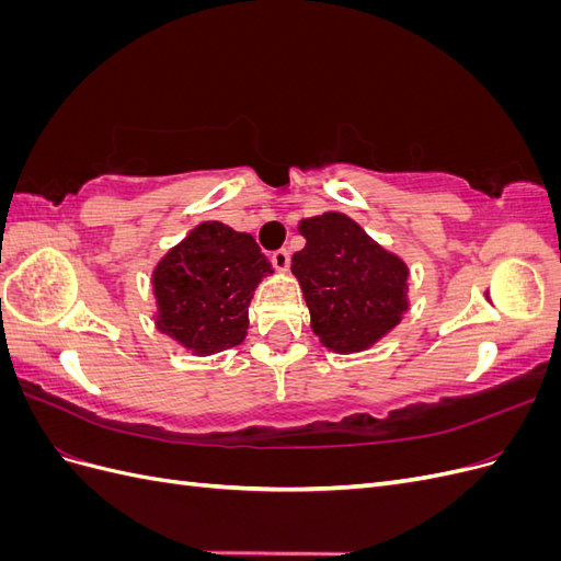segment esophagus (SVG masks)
Segmentation results:
<instances>
[{"instance_id":"esophagus-1","label":"esophagus","mask_w":561,"mask_h":561,"mask_svg":"<svg viewBox=\"0 0 561 561\" xmlns=\"http://www.w3.org/2000/svg\"><path fill=\"white\" fill-rule=\"evenodd\" d=\"M271 264H274L278 271H287L290 268V252H287L285 248L276 250L274 254H271Z\"/></svg>"}]
</instances>
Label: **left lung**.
<instances>
[{
    "label": "left lung",
    "mask_w": 561,
    "mask_h": 561,
    "mask_svg": "<svg viewBox=\"0 0 561 561\" xmlns=\"http://www.w3.org/2000/svg\"><path fill=\"white\" fill-rule=\"evenodd\" d=\"M307 239L293 254V274L311 313V330L334 353L375 346L410 309V268L344 213L299 222Z\"/></svg>",
    "instance_id": "obj_1"
}]
</instances>
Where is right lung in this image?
I'll return each mask as SVG.
<instances>
[{
	"label": "right lung",
	"instance_id": "right-lung-1",
	"mask_svg": "<svg viewBox=\"0 0 561 561\" xmlns=\"http://www.w3.org/2000/svg\"><path fill=\"white\" fill-rule=\"evenodd\" d=\"M271 274L250 233L201 222L151 271L157 330L194 355L239 346L248 334L250 299Z\"/></svg>",
	"mask_w": 561,
	"mask_h": 561
}]
</instances>
